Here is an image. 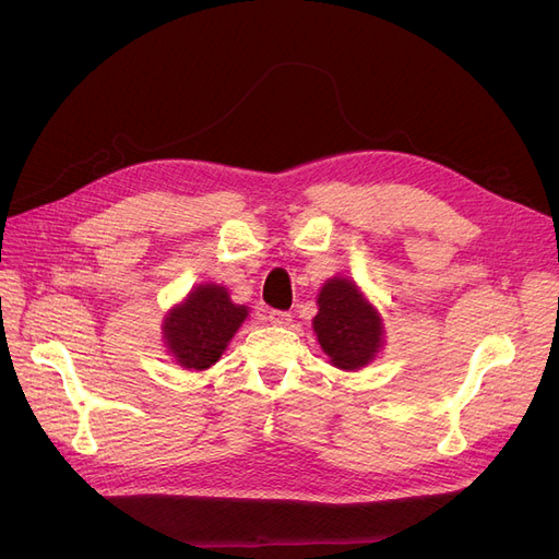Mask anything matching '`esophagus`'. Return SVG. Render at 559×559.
<instances>
[{"instance_id": "esophagus-1", "label": "esophagus", "mask_w": 559, "mask_h": 559, "mask_svg": "<svg viewBox=\"0 0 559 559\" xmlns=\"http://www.w3.org/2000/svg\"><path fill=\"white\" fill-rule=\"evenodd\" d=\"M267 321L273 326H289L292 324V314L284 312V310H270L267 312Z\"/></svg>"}]
</instances>
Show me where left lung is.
<instances>
[{
	"instance_id": "8db88e82",
	"label": "left lung",
	"mask_w": 559,
	"mask_h": 559,
	"mask_svg": "<svg viewBox=\"0 0 559 559\" xmlns=\"http://www.w3.org/2000/svg\"><path fill=\"white\" fill-rule=\"evenodd\" d=\"M317 306L312 329L335 368L357 370L376 359L384 326L357 284L345 277L329 280L321 286Z\"/></svg>"
}]
</instances>
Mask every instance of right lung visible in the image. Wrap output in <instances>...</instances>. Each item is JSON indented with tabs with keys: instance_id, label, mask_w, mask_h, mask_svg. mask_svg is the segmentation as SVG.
I'll return each instance as SVG.
<instances>
[{
	"instance_id": "obj_1",
	"label": "right lung",
	"mask_w": 559,
	"mask_h": 559,
	"mask_svg": "<svg viewBox=\"0 0 559 559\" xmlns=\"http://www.w3.org/2000/svg\"><path fill=\"white\" fill-rule=\"evenodd\" d=\"M249 310L235 306L218 284H198L183 302L167 312L163 341L179 366L205 370L214 366L240 329Z\"/></svg>"
}]
</instances>
